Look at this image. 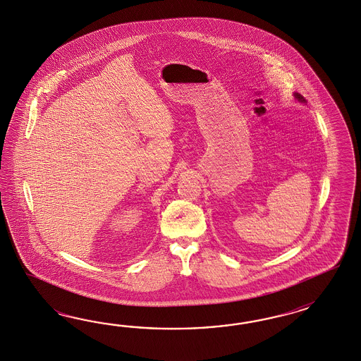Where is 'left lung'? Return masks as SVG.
I'll return each instance as SVG.
<instances>
[{"instance_id":"obj_1","label":"left lung","mask_w":361,"mask_h":361,"mask_svg":"<svg viewBox=\"0 0 361 361\" xmlns=\"http://www.w3.org/2000/svg\"><path fill=\"white\" fill-rule=\"evenodd\" d=\"M295 98L299 100V102H306V99L303 98L300 94H295Z\"/></svg>"}]
</instances>
